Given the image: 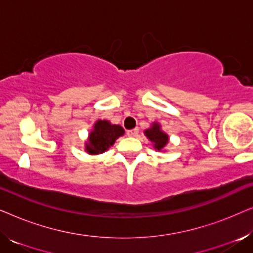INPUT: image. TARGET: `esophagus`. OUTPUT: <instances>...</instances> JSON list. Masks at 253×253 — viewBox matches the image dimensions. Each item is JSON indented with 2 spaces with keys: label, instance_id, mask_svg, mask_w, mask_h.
Returning a JSON list of instances; mask_svg holds the SVG:
<instances>
[{
  "label": "esophagus",
  "instance_id": "esophagus-1",
  "mask_svg": "<svg viewBox=\"0 0 253 253\" xmlns=\"http://www.w3.org/2000/svg\"><path fill=\"white\" fill-rule=\"evenodd\" d=\"M138 133H139V130H138L137 127H136V129L129 130V131H127V132H126V134H127V136H129V137H137Z\"/></svg>",
  "mask_w": 253,
  "mask_h": 253
}]
</instances>
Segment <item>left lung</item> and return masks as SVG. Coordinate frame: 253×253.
Returning <instances> with one entry per match:
<instances>
[{"label": "left lung", "mask_w": 253, "mask_h": 253, "mask_svg": "<svg viewBox=\"0 0 253 253\" xmlns=\"http://www.w3.org/2000/svg\"><path fill=\"white\" fill-rule=\"evenodd\" d=\"M145 136L152 141L154 148L157 151H162L166 147V145L168 144L169 137L167 133H165L161 130V126L158 122L152 123V126L145 130Z\"/></svg>", "instance_id": "1"}]
</instances>
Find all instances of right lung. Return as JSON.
<instances>
[{
	"mask_svg": "<svg viewBox=\"0 0 253 253\" xmlns=\"http://www.w3.org/2000/svg\"><path fill=\"white\" fill-rule=\"evenodd\" d=\"M123 134L124 129L121 126L112 124L106 120H98L88 134V139L85 143V151L92 155L101 154L113 146L117 138Z\"/></svg>",
	"mask_w": 253,
	"mask_h": 253,
	"instance_id": "add662e5",
	"label": "right lung"
}]
</instances>
